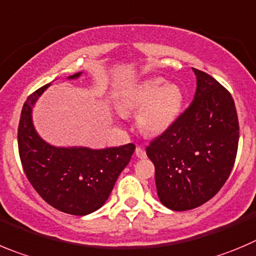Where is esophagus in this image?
Returning <instances> with one entry per match:
<instances>
[{"instance_id": "obj_1", "label": "esophagus", "mask_w": 256, "mask_h": 256, "mask_svg": "<svg viewBox=\"0 0 256 256\" xmlns=\"http://www.w3.org/2000/svg\"><path fill=\"white\" fill-rule=\"evenodd\" d=\"M135 154H136V156L140 158V159H145V158H146V152H145V150L142 149V146H138V148H136Z\"/></svg>"}]
</instances>
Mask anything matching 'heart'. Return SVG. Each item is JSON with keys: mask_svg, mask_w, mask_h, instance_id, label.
Wrapping results in <instances>:
<instances>
[{"mask_svg": "<svg viewBox=\"0 0 256 256\" xmlns=\"http://www.w3.org/2000/svg\"><path fill=\"white\" fill-rule=\"evenodd\" d=\"M183 106V92L176 84L162 78H150L121 94V114L140 111L138 126L146 135H160L176 121Z\"/></svg>", "mask_w": 256, "mask_h": 256, "instance_id": "heart-1", "label": "heart"}]
</instances>
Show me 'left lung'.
<instances>
[{"instance_id":"left-lung-1","label":"left lung","mask_w":256,"mask_h":256,"mask_svg":"<svg viewBox=\"0 0 256 256\" xmlns=\"http://www.w3.org/2000/svg\"><path fill=\"white\" fill-rule=\"evenodd\" d=\"M193 72V102L146 148L158 197L173 211L193 210L211 200L230 176L238 152V120L230 92L210 74Z\"/></svg>"}]
</instances>
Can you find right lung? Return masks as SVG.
Masks as SVG:
<instances>
[{
  "instance_id": "1",
  "label": "right lung",
  "mask_w": 256,
  "mask_h": 256,
  "mask_svg": "<svg viewBox=\"0 0 256 256\" xmlns=\"http://www.w3.org/2000/svg\"><path fill=\"white\" fill-rule=\"evenodd\" d=\"M80 74L69 76L68 80H76ZM49 86L35 90L24 104L18 130L21 164L28 182L46 204L66 214L84 216L104 206L130 162L135 145L94 150L48 144L38 135L31 114Z\"/></svg>"
}]
</instances>
